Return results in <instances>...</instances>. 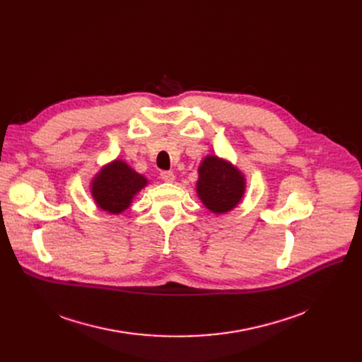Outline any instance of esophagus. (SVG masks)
<instances>
[{"mask_svg":"<svg viewBox=\"0 0 362 362\" xmlns=\"http://www.w3.org/2000/svg\"><path fill=\"white\" fill-rule=\"evenodd\" d=\"M161 179L164 180V182H167V183H171V182H175V179H176V176H175V173L173 171H161Z\"/></svg>","mask_w":362,"mask_h":362,"instance_id":"obj_1","label":"esophagus"}]
</instances>
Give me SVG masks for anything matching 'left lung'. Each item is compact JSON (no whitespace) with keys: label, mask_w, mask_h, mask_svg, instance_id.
I'll return each mask as SVG.
<instances>
[{"label":"left lung","mask_w":362,"mask_h":362,"mask_svg":"<svg viewBox=\"0 0 362 362\" xmlns=\"http://www.w3.org/2000/svg\"><path fill=\"white\" fill-rule=\"evenodd\" d=\"M197 194L214 214L229 213L245 194V176L232 163L206 156L198 167Z\"/></svg>","instance_id":"obj_1"}]
</instances>
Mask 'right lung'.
Returning a JSON list of instances; mask_svg holds the SVG:
<instances>
[{"label":"right lung","instance_id":"1","mask_svg":"<svg viewBox=\"0 0 362 362\" xmlns=\"http://www.w3.org/2000/svg\"><path fill=\"white\" fill-rule=\"evenodd\" d=\"M146 185V177L136 173L124 161L114 160L92 179L90 194L103 211L120 214L127 210L133 197Z\"/></svg>","mask_w":362,"mask_h":362}]
</instances>
